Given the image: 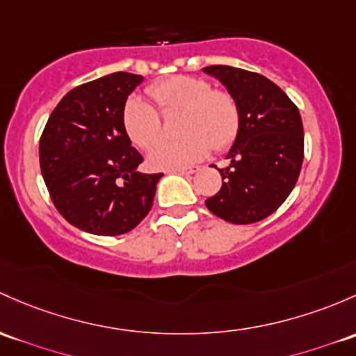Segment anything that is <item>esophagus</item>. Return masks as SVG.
<instances>
[{
    "label": "esophagus",
    "mask_w": 356,
    "mask_h": 356,
    "mask_svg": "<svg viewBox=\"0 0 356 356\" xmlns=\"http://www.w3.org/2000/svg\"><path fill=\"white\" fill-rule=\"evenodd\" d=\"M174 170L179 172V174L189 175V174H194V172L200 170V167H181V168H174Z\"/></svg>",
    "instance_id": "obj_1"
}]
</instances>
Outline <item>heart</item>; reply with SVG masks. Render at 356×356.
Here are the masks:
<instances>
[{"label":"heart","instance_id":"heart-1","mask_svg":"<svg viewBox=\"0 0 356 356\" xmlns=\"http://www.w3.org/2000/svg\"><path fill=\"white\" fill-rule=\"evenodd\" d=\"M161 113L181 111L178 130L185 136L174 142L154 143L161 134V120L154 107L140 97H129L122 106L121 122L134 147L148 149L153 168H181L197 162L208 153L227 152L241 131V107L227 90L213 88L207 78L177 74L152 83L147 88Z\"/></svg>","mask_w":356,"mask_h":356}]
</instances>
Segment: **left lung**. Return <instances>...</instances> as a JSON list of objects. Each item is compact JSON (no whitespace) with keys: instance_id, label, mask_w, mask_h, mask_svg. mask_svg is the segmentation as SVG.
Returning <instances> with one entry per match:
<instances>
[{"instance_id":"8db88e82","label":"left lung","mask_w":356,"mask_h":356,"mask_svg":"<svg viewBox=\"0 0 356 356\" xmlns=\"http://www.w3.org/2000/svg\"><path fill=\"white\" fill-rule=\"evenodd\" d=\"M218 78L241 107V131L218 168L222 188L208 197L213 215L247 225L275 213L297 184L304 162V126L298 107L278 85L254 71L213 65ZM216 168V167H215Z\"/></svg>"}]
</instances>
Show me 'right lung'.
Here are the masks:
<instances>
[{"label": "right lung", "mask_w": 356, "mask_h": 356, "mask_svg": "<svg viewBox=\"0 0 356 356\" xmlns=\"http://www.w3.org/2000/svg\"><path fill=\"white\" fill-rule=\"evenodd\" d=\"M143 76L118 71L66 93L39 145L42 177L66 222L93 235L126 234L152 209L163 174H141L143 156L121 122L126 99Z\"/></svg>", "instance_id": "obj_1"}]
</instances>
